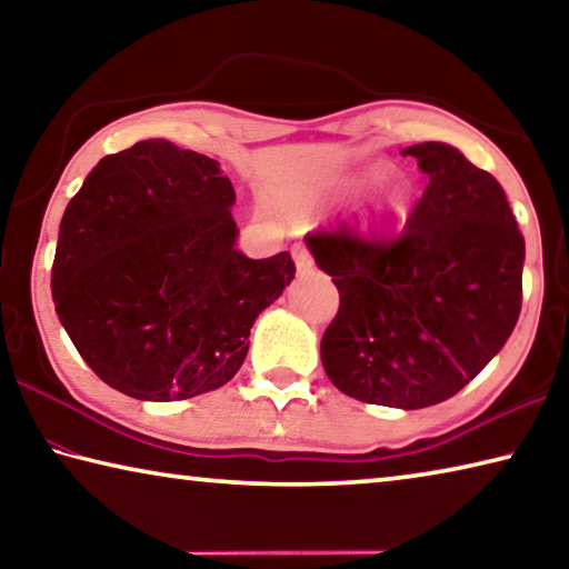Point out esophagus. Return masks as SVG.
<instances>
[{"label":"esophagus","instance_id":"34e87169","mask_svg":"<svg viewBox=\"0 0 569 569\" xmlns=\"http://www.w3.org/2000/svg\"><path fill=\"white\" fill-rule=\"evenodd\" d=\"M293 261H296L298 273H308V271H311V268H313L311 256H308V250H303V248H296V250H293Z\"/></svg>","mask_w":569,"mask_h":569}]
</instances>
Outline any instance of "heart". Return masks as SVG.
I'll use <instances>...</instances> for the list:
<instances>
[{"instance_id":"heart-1","label":"heart","mask_w":569,"mask_h":569,"mask_svg":"<svg viewBox=\"0 0 569 569\" xmlns=\"http://www.w3.org/2000/svg\"><path fill=\"white\" fill-rule=\"evenodd\" d=\"M391 168L387 162H377V166L366 168L363 172H359L349 186L351 190H363V188H371V186H379L389 178ZM409 206H411V190L403 180H393L383 186L381 192V200H379V208H377V216L383 226H401L403 220L409 216Z\"/></svg>"}]
</instances>
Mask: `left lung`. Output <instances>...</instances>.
Wrapping results in <instances>:
<instances>
[{
  "instance_id": "left-lung-1",
  "label": "left lung",
  "mask_w": 569,
  "mask_h": 569,
  "mask_svg": "<svg viewBox=\"0 0 569 569\" xmlns=\"http://www.w3.org/2000/svg\"><path fill=\"white\" fill-rule=\"evenodd\" d=\"M429 178L397 240L339 226L306 238L339 288L321 339L323 371L346 397L423 409L455 397L502 351L522 308L525 238L499 182L447 142H419Z\"/></svg>"
}]
</instances>
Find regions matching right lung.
Returning <instances> with one entry per match:
<instances>
[{"label": "right lung", "instance_id": "1", "mask_svg": "<svg viewBox=\"0 0 569 569\" xmlns=\"http://www.w3.org/2000/svg\"><path fill=\"white\" fill-rule=\"evenodd\" d=\"M236 190L218 160L168 140L102 158L67 206L52 298L108 387L180 401L236 377L248 336L293 281L291 253L236 248Z\"/></svg>", "mask_w": 569, "mask_h": 569}]
</instances>
